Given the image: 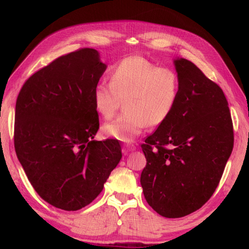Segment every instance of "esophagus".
Segmentation results:
<instances>
[{
  "mask_svg": "<svg viewBox=\"0 0 249 249\" xmlns=\"http://www.w3.org/2000/svg\"><path fill=\"white\" fill-rule=\"evenodd\" d=\"M136 150V145L133 143H126L123 145V152L124 153H128L131 151H135Z\"/></svg>",
  "mask_w": 249,
  "mask_h": 249,
  "instance_id": "esophagus-1",
  "label": "esophagus"
}]
</instances>
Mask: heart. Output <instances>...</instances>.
<instances>
[{"instance_id":"heart-1","label":"heart","mask_w":249,"mask_h":249,"mask_svg":"<svg viewBox=\"0 0 249 249\" xmlns=\"http://www.w3.org/2000/svg\"><path fill=\"white\" fill-rule=\"evenodd\" d=\"M181 81L176 71L158 67L143 56L121 60L110 71V82H99L93 91L95 109L104 119H111L124 99V111L105 124L106 136L130 142L147 124L163 123L176 107Z\"/></svg>"}]
</instances>
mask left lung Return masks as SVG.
Here are the masks:
<instances>
[{
	"mask_svg": "<svg viewBox=\"0 0 249 249\" xmlns=\"http://www.w3.org/2000/svg\"><path fill=\"white\" fill-rule=\"evenodd\" d=\"M174 64L181 81L178 103L141 144L146 158L140 178L144 198L167 218L184 217L208 202L234 142L223 89L193 62L181 59Z\"/></svg>",
	"mask_w": 249,
	"mask_h": 249,
	"instance_id": "obj_1",
	"label": "left lung"
}]
</instances>
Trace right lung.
Here are the masks:
<instances>
[{"label":"right lung","mask_w":249,"mask_h":249,"mask_svg":"<svg viewBox=\"0 0 249 249\" xmlns=\"http://www.w3.org/2000/svg\"><path fill=\"white\" fill-rule=\"evenodd\" d=\"M106 67L95 49H78L34 72L17 97L16 154L35 192L57 209L91 203L122 158L119 140H93V91Z\"/></svg>","instance_id":"add662e5"}]
</instances>
